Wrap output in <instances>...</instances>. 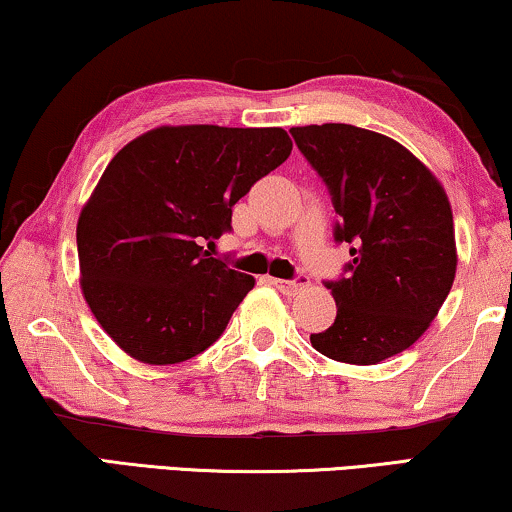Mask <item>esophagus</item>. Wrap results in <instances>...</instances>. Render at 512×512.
<instances>
[{
    "mask_svg": "<svg viewBox=\"0 0 512 512\" xmlns=\"http://www.w3.org/2000/svg\"><path fill=\"white\" fill-rule=\"evenodd\" d=\"M272 286H277L279 291L286 293V296H293V293L307 289V279L300 277L298 282H286V279H270Z\"/></svg>",
    "mask_w": 512,
    "mask_h": 512,
    "instance_id": "1",
    "label": "esophagus"
}]
</instances>
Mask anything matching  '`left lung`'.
Wrapping results in <instances>:
<instances>
[{
  "instance_id": "1",
  "label": "left lung",
  "mask_w": 512,
  "mask_h": 512,
  "mask_svg": "<svg viewBox=\"0 0 512 512\" xmlns=\"http://www.w3.org/2000/svg\"><path fill=\"white\" fill-rule=\"evenodd\" d=\"M291 135L342 216L335 240L352 244L349 275L326 284L338 314L310 342L333 361L375 366L415 345L452 289L450 200L422 160L380 132L324 123Z\"/></svg>"
}]
</instances>
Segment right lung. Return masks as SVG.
<instances>
[{
  "mask_svg": "<svg viewBox=\"0 0 512 512\" xmlns=\"http://www.w3.org/2000/svg\"><path fill=\"white\" fill-rule=\"evenodd\" d=\"M282 128L160 125L111 158L76 223L83 298L135 361L172 366L226 331L251 275L200 247L289 158Z\"/></svg>",
  "mask_w": 512,
  "mask_h": 512,
  "instance_id": "1",
  "label": "right lung"
}]
</instances>
